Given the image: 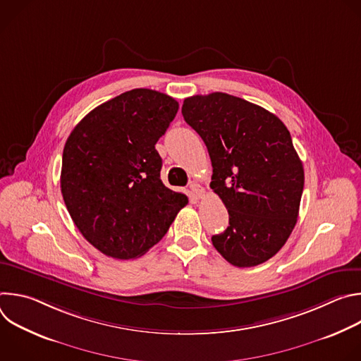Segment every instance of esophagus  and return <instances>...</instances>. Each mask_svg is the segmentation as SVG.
<instances>
[{
    "label": "esophagus",
    "instance_id": "esophagus-1",
    "mask_svg": "<svg viewBox=\"0 0 361 361\" xmlns=\"http://www.w3.org/2000/svg\"><path fill=\"white\" fill-rule=\"evenodd\" d=\"M190 190L198 197V198H201L202 195H204V187H201L198 183H195V181H192L191 184H190Z\"/></svg>",
    "mask_w": 361,
    "mask_h": 361
}]
</instances>
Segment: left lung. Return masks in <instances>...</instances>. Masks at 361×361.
<instances>
[{
    "label": "left lung",
    "mask_w": 361,
    "mask_h": 361,
    "mask_svg": "<svg viewBox=\"0 0 361 361\" xmlns=\"http://www.w3.org/2000/svg\"><path fill=\"white\" fill-rule=\"evenodd\" d=\"M181 113L207 145L210 187L228 210L230 226L213 245L235 267L267 262L297 223L304 187L290 131L273 113L226 92L188 97Z\"/></svg>",
    "instance_id": "8db88e82"
}]
</instances>
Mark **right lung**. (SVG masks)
<instances>
[{"label":"right lung","mask_w":361,"mask_h":361,"mask_svg":"<svg viewBox=\"0 0 361 361\" xmlns=\"http://www.w3.org/2000/svg\"><path fill=\"white\" fill-rule=\"evenodd\" d=\"M178 111L163 92L135 88L98 106L71 131L63 152L61 192L84 235L102 254H145L188 204L160 178L156 144Z\"/></svg>","instance_id":"add662e5"}]
</instances>
